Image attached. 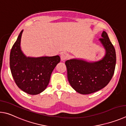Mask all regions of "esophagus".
Instances as JSON below:
<instances>
[{"instance_id":"34e87169","label":"esophagus","mask_w":126,"mask_h":126,"mask_svg":"<svg viewBox=\"0 0 126 126\" xmlns=\"http://www.w3.org/2000/svg\"><path fill=\"white\" fill-rule=\"evenodd\" d=\"M69 55H68L67 54H66V53H63V54H62L61 55V61H65L68 58H69Z\"/></svg>"}]
</instances>
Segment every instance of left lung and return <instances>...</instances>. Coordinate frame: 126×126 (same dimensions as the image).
<instances>
[{"mask_svg": "<svg viewBox=\"0 0 126 126\" xmlns=\"http://www.w3.org/2000/svg\"><path fill=\"white\" fill-rule=\"evenodd\" d=\"M98 42L105 50L97 61L74 58L65 61L67 79L71 87L79 94H90L103 89L113 76L116 63V51L107 32L103 31Z\"/></svg>", "mask_w": 126, "mask_h": 126, "instance_id": "obj_1", "label": "left lung"}]
</instances>
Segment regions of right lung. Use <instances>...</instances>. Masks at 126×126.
Here are the masks:
<instances>
[{
  "label": "right lung",
  "instance_id": "add662e5",
  "mask_svg": "<svg viewBox=\"0 0 126 126\" xmlns=\"http://www.w3.org/2000/svg\"><path fill=\"white\" fill-rule=\"evenodd\" d=\"M23 30L20 33L10 54V67L17 86L26 93L35 95L47 87L51 75L60 61L59 55L54 56H26L21 48Z\"/></svg>",
  "mask_w": 126,
  "mask_h": 126
}]
</instances>
